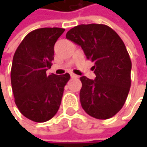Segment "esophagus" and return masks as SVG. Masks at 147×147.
Here are the masks:
<instances>
[{
  "mask_svg": "<svg viewBox=\"0 0 147 147\" xmlns=\"http://www.w3.org/2000/svg\"><path fill=\"white\" fill-rule=\"evenodd\" d=\"M70 76L72 78H78V76L76 75V74H70Z\"/></svg>",
  "mask_w": 147,
  "mask_h": 147,
  "instance_id": "esophagus-1",
  "label": "esophagus"
}]
</instances>
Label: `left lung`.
I'll return each mask as SVG.
<instances>
[{
    "instance_id": "8db88e82",
    "label": "left lung",
    "mask_w": 147,
    "mask_h": 147,
    "mask_svg": "<svg viewBox=\"0 0 147 147\" xmlns=\"http://www.w3.org/2000/svg\"><path fill=\"white\" fill-rule=\"evenodd\" d=\"M80 46L94 63L96 78H80V102L85 112L99 119H110L121 110L131 87L132 62L120 37L109 26L80 24L66 33Z\"/></svg>"
}]
</instances>
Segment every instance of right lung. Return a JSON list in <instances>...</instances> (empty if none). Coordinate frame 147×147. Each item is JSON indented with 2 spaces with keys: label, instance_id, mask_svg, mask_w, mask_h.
<instances>
[{
  "label": "right lung",
  "instance_id": "add662e5",
  "mask_svg": "<svg viewBox=\"0 0 147 147\" xmlns=\"http://www.w3.org/2000/svg\"><path fill=\"white\" fill-rule=\"evenodd\" d=\"M65 32L60 28L33 30L14 55L10 79L14 102L21 114L37 123L48 121L59 110L65 86L70 78L47 74L54 59V46Z\"/></svg>",
  "mask_w": 147,
  "mask_h": 147
}]
</instances>
